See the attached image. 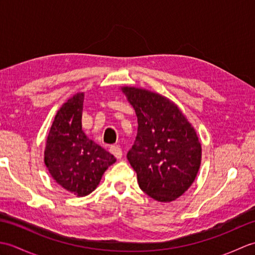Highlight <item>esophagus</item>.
<instances>
[{
  "instance_id": "1",
  "label": "esophagus",
  "mask_w": 255,
  "mask_h": 255,
  "mask_svg": "<svg viewBox=\"0 0 255 255\" xmlns=\"http://www.w3.org/2000/svg\"><path fill=\"white\" fill-rule=\"evenodd\" d=\"M110 152L115 156L116 159H121L122 155H123V151H122V148L119 147V145H112V147L110 148Z\"/></svg>"
}]
</instances>
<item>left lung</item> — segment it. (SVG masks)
Returning a JSON list of instances; mask_svg holds the SVG:
<instances>
[{
  "instance_id": "8db88e82",
  "label": "left lung",
  "mask_w": 255,
  "mask_h": 255,
  "mask_svg": "<svg viewBox=\"0 0 255 255\" xmlns=\"http://www.w3.org/2000/svg\"><path fill=\"white\" fill-rule=\"evenodd\" d=\"M138 118L137 137L127 159L139 187L159 202H172L197 175L202 147L196 131L170 100L149 91L122 89Z\"/></svg>"
}]
</instances>
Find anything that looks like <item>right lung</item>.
I'll return each instance as SVG.
<instances>
[{
  "label": "right lung",
  "mask_w": 255,
  "mask_h": 255,
  "mask_svg": "<svg viewBox=\"0 0 255 255\" xmlns=\"http://www.w3.org/2000/svg\"><path fill=\"white\" fill-rule=\"evenodd\" d=\"M83 101L84 94H77L58 111L45 150V163L51 176L77 196L93 192L103 173L116 161L82 130Z\"/></svg>",
  "instance_id": "1"
}]
</instances>
